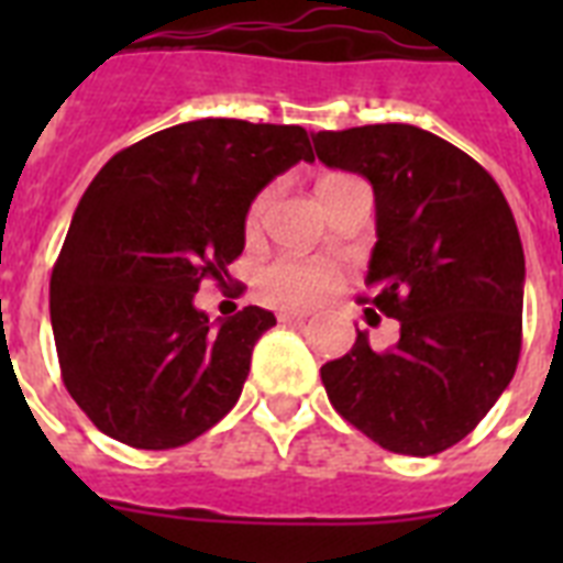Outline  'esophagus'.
<instances>
[{
	"mask_svg": "<svg viewBox=\"0 0 563 563\" xmlns=\"http://www.w3.org/2000/svg\"><path fill=\"white\" fill-rule=\"evenodd\" d=\"M277 318H280L283 324H298V321H307L309 312H300V309H280Z\"/></svg>",
	"mask_w": 563,
	"mask_h": 563,
	"instance_id": "34e87169",
	"label": "esophagus"
}]
</instances>
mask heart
I'll list each match as a JSON object with an SVG mask.
<instances>
[{
    "instance_id": "b5f03b06",
    "label": "heart",
    "mask_w": 563,
    "mask_h": 563,
    "mask_svg": "<svg viewBox=\"0 0 563 563\" xmlns=\"http://www.w3.org/2000/svg\"><path fill=\"white\" fill-rule=\"evenodd\" d=\"M268 192H260L247 210L245 228L254 233L263 224V216L268 210ZM260 283L268 298L286 307H307L316 300L327 298L330 289L335 286V272L333 265L321 263V260H300V256H283L274 260L272 265H265L260 274Z\"/></svg>"
}]
</instances>
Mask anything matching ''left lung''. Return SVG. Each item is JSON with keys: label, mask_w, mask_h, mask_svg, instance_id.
<instances>
[{"label": "left lung", "mask_w": 563, "mask_h": 563, "mask_svg": "<svg viewBox=\"0 0 563 563\" xmlns=\"http://www.w3.org/2000/svg\"><path fill=\"white\" fill-rule=\"evenodd\" d=\"M312 143L318 161L374 187L362 303L400 321L388 351L360 333L327 362V397L383 450L444 453L488 415L520 360L526 260L511 207L471 154L415 125L318 131Z\"/></svg>", "instance_id": "obj_1"}]
</instances>
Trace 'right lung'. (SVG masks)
I'll return each mask as SVG.
<instances>
[{
	"instance_id": "1",
	"label": "right lung",
	"mask_w": 563,
	"mask_h": 563,
	"mask_svg": "<svg viewBox=\"0 0 563 563\" xmlns=\"http://www.w3.org/2000/svg\"><path fill=\"white\" fill-rule=\"evenodd\" d=\"M316 161L300 125L198 119L113 154L84 192L52 272L48 312L66 391L136 450L184 446L236 406L256 339L245 307L210 324L192 298L228 286L256 192Z\"/></svg>"
}]
</instances>
